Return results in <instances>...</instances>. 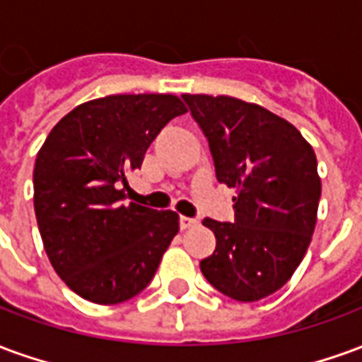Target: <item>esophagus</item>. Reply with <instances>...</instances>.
<instances>
[{
    "label": "esophagus",
    "instance_id": "esophagus-1",
    "mask_svg": "<svg viewBox=\"0 0 362 362\" xmlns=\"http://www.w3.org/2000/svg\"><path fill=\"white\" fill-rule=\"evenodd\" d=\"M196 225H197L196 219H192V217H180V228H182V230L196 227Z\"/></svg>",
    "mask_w": 362,
    "mask_h": 362
}]
</instances>
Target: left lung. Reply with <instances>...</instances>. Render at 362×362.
Masks as SVG:
<instances>
[{"label":"left lung","mask_w":362,"mask_h":362,"mask_svg":"<svg viewBox=\"0 0 362 362\" xmlns=\"http://www.w3.org/2000/svg\"><path fill=\"white\" fill-rule=\"evenodd\" d=\"M209 141L221 184L236 189L235 223L204 219L217 238L202 273L254 303L281 288L314 235L322 182L312 145L287 119L235 96L182 95Z\"/></svg>","instance_id":"obj_1"}]
</instances>
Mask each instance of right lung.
I'll use <instances>...</instances> for the list:
<instances>
[{"instance_id": "obj_1", "label": "right lung", "mask_w": 362, "mask_h": 362, "mask_svg": "<svg viewBox=\"0 0 362 362\" xmlns=\"http://www.w3.org/2000/svg\"><path fill=\"white\" fill-rule=\"evenodd\" d=\"M176 95H110L59 119L35 163L44 250L67 287L96 304L141 293L178 233V215L124 205L127 174L158 132L186 114Z\"/></svg>"}]
</instances>
